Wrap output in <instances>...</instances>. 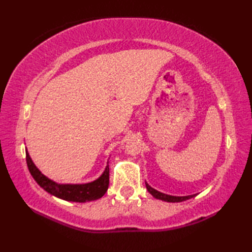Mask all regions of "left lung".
<instances>
[{
    "label": "left lung",
    "mask_w": 252,
    "mask_h": 252,
    "mask_svg": "<svg viewBox=\"0 0 252 252\" xmlns=\"http://www.w3.org/2000/svg\"><path fill=\"white\" fill-rule=\"evenodd\" d=\"M145 185H146V189L149 191V194H152L155 198H157V199L160 200H163V201H167V202H181V201H184L187 199H190V198L195 197V195H189V196H172V195H167V194H163L161 191H158L157 189H153L151 185H148L147 182H145Z\"/></svg>",
    "instance_id": "left-lung-1"
}]
</instances>
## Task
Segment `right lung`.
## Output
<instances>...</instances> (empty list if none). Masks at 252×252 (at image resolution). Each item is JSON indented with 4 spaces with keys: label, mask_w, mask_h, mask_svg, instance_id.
Here are the masks:
<instances>
[{
    "label": "right lung",
    "mask_w": 252,
    "mask_h": 252,
    "mask_svg": "<svg viewBox=\"0 0 252 252\" xmlns=\"http://www.w3.org/2000/svg\"><path fill=\"white\" fill-rule=\"evenodd\" d=\"M27 165L32 178L42 189L61 199L72 202H88L99 199L105 195L109 185V165L107 162L105 171L97 180L85 184H58L47 178L35 167L26 149Z\"/></svg>",
    "instance_id": "1"
}]
</instances>
